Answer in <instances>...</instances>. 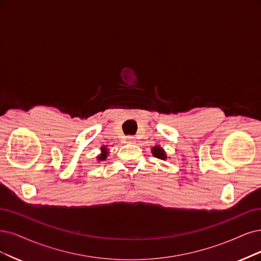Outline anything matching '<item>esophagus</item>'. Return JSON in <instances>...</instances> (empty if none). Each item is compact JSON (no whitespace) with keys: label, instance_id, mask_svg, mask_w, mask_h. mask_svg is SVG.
Returning a JSON list of instances; mask_svg holds the SVG:
<instances>
[{"label":"esophagus","instance_id":"34e87169","mask_svg":"<svg viewBox=\"0 0 261 261\" xmlns=\"http://www.w3.org/2000/svg\"><path fill=\"white\" fill-rule=\"evenodd\" d=\"M125 142L129 143V144H134V142H136V139H134L133 137H127V139H125Z\"/></svg>","mask_w":261,"mask_h":261}]
</instances>
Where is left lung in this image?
<instances>
[{"label": "left lung", "mask_w": 261, "mask_h": 261, "mask_svg": "<svg viewBox=\"0 0 261 261\" xmlns=\"http://www.w3.org/2000/svg\"><path fill=\"white\" fill-rule=\"evenodd\" d=\"M151 153L153 157H156L158 159H161V160H167L168 159V156H167V152L165 151V149H163L160 145H156L153 146L151 148Z\"/></svg>", "instance_id": "obj_1"}]
</instances>
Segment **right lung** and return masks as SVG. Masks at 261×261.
Here are the masks:
<instances>
[{
    "mask_svg": "<svg viewBox=\"0 0 261 261\" xmlns=\"http://www.w3.org/2000/svg\"><path fill=\"white\" fill-rule=\"evenodd\" d=\"M109 149H108V147L106 146H102L101 147V153L100 155L96 157V160L98 161H104L106 158H108V155H109Z\"/></svg>",
    "mask_w": 261,
    "mask_h": 261,
    "instance_id": "add662e5",
    "label": "right lung"
}]
</instances>
